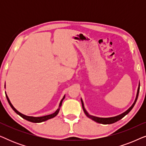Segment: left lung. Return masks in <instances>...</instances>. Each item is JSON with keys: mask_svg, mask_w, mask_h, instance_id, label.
<instances>
[{"mask_svg": "<svg viewBox=\"0 0 146 146\" xmlns=\"http://www.w3.org/2000/svg\"><path fill=\"white\" fill-rule=\"evenodd\" d=\"M139 86H140V84H139V85H138V88H137V94H136V97H135V99L134 100V102L133 103V104L126 111H124V112L121 113V114L119 115H117L116 116H113V117H96V116H94V115H92L90 114H89L88 112L86 111V110L84 108V102H83V100L81 98V102H82V108H83V110H84V112L86 114V115L88 117H89L90 119H92L96 122L97 123H102V124H111V123H115L117 121L119 120V119H121L123 117H124L125 115H127V113H128L129 111L131 110V109L133 108V106H134L135 102H136L137 100V97H138V94H139Z\"/></svg>", "mask_w": 146, "mask_h": 146, "instance_id": "8db88e82", "label": "left lung"}]
</instances>
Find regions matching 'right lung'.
<instances>
[{"mask_svg":"<svg viewBox=\"0 0 146 146\" xmlns=\"http://www.w3.org/2000/svg\"><path fill=\"white\" fill-rule=\"evenodd\" d=\"M6 94V92H5ZM6 97H7V99L8 100V102L11 106V107L13 108V110L14 111H15L16 113H17V114H19L20 116H21L23 118H24L26 120H28L29 121H31V122H33V123H40V122H42V121H46L48 119H51V118H53V117H54L56 115H57L59 111H60V107L62 106V101L64 100V99L65 98V95L64 96V97L62 98V99L61 100L59 104V106H58V108L56 110L55 112H54L53 113H52V114H49V115H44V116H40V117H34V116H29V115H25L23 114V113H22L21 112H19V111L17 110V109L15 108V107L13 106V104H12L11 101H10V100L9 98V97H8V96L7 95V94H6Z\"/></svg>","mask_w":146,"mask_h":146,"instance_id":"add662e5","label":"right lung"}]
</instances>
